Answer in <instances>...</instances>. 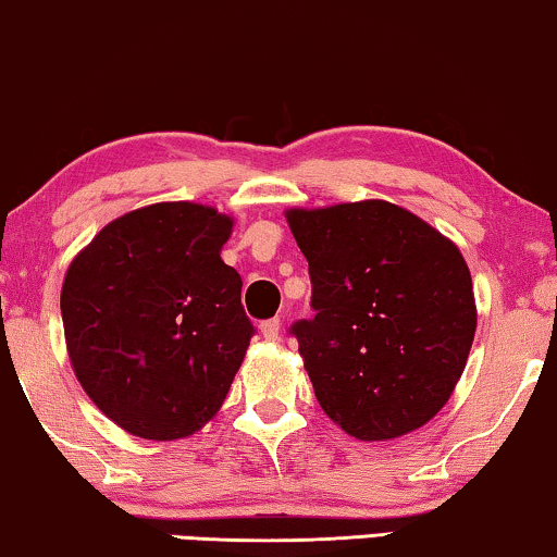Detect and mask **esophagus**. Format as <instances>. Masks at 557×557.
<instances>
[{
    "instance_id": "34e87169",
    "label": "esophagus",
    "mask_w": 557,
    "mask_h": 557,
    "mask_svg": "<svg viewBox=\"0 0 557 557\" xmlns=\"http://www.w3.org/2000/svg\"><path fill=\"white\" fill-rule=\"evenodd\" d=\"M260 331L264 335V341H277L280 338V320L272 318V320H264L260 325Z\"/></svg>"
}]
</instances>
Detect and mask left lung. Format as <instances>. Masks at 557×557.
I'll return each instance as SVG.
<instances>
[{"label":"left lung","instance_id":"obj_1","mask_svg":"<svg viewBox=\"0 0 557 557\" xmlns=\"http://www.w3.org/2000/svg\"><path fill=\"white\" fill-rule=\"evenodd\" d=\"M315 318L293 325L318 404L360 442L432 421L476 331L472 275L449 237L383 199L287 209Z\"/></svg>","mask_w":557,"mask_h":557}]
</instances>
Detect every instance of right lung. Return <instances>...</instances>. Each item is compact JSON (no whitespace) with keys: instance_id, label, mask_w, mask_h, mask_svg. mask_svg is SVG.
<instances>
[{"instance_id":"right-lung-1","label":"right lung","mask_w":557,"mask_h":557,"mask_svg":"<svg viewBox=\"0 0 557 557\" xmlns=\"http://www.w3.org/2000/svg\"><path fill=\"white\" fill-rule=\"evenodd\" d=\"M232 226L214 207L159 201L113 219L70 262V366L123 432L174 442L222 409L255 333L222 260Z\"/></svg>"}]
</instances>
